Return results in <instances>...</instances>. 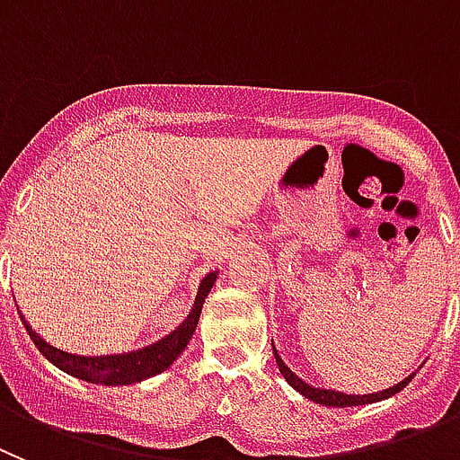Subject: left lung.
Returning a JSON list of instances; mask_svg holds the SVG:
<instances>
[{"label": "left lung", "mask_w": 460, "mask_h": 460, "mask_svg": "<svg viewBox=\"0 0 460 460\" xmlns=\"http://www.w3.org/2000/svg\"><path fill=\"white\" fill-rule=\"evenodd\" d=\"M272 353H275V359H277V367H279V374L287 378V383L291 385L293 390L300 392L305 399H312L316 401V403H323V405H332V408H346V405H364V403H374V401H383L387 399V396L396 394V392H401L405 387V385L411 383L412 376H408L405 380H401L399 385H394V387H390V390H383V392H376V394H362V396H355V394H343V392H334V390H323V387H314V385L305 383L302 378H297L296 374H293L291 369H288L287 364L281 362V358L277 355L275 346H272Z\"/></svg>", "instance_id": "1"}]
</instances>
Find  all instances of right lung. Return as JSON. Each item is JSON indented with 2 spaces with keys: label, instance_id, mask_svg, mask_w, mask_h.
Listing matches in <instances>:
<instances>
[{
  "label": "right lung",
  "instance_id": "add662e5",
  "mask_svg": "<svg viewBox=\"0 0 460 460\" xmlns=\"http://www.w3.org/2000/svg\"><path fill=\"white\" fill-rule=\"evenodd\" d=\"M215 277H217V272H210V275H206L204 279H201V287L199 293H197V300H194L192 312L188 314V318L181 323L179 328L173 330L172 334H167L164 339H160V341L151 343L146 349L132 350V353L102 355V358H84V355L66 353V350H59L55 349V346H49L48 341H43L34 330L29 328L27 321L22 323L24 328H27L29 337H31V341L36 343V349H39L49 362L55 364V367L66 371V374L75 376V378L82 380H89V383L132 385L164 371L173 359L183 353L190 337H192L194 330H197L201 307H204L206 296H208L210 288H213Z\"/></svg>",
  "mask_w": 460,
  "mask_h": 460
}]
</instances>
